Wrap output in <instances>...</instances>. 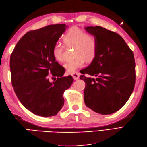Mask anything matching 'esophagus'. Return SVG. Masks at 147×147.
I'll return each instance as SVG.
<instances>
[{"label": "esophagus", "mask_w": 147, "mask_h": 147, "mask_svg": "<svg viewBox=\"0 0 147 147\" xmlns=\"http://www.w3.org/2000/svg\"><path fill=\"white\" fill-rule=\"evenodd\" d=\"M72 76L74 78V80H78L80 78V73H78V72H74L71 74Z\"/></svg>", "instance_id": "1"}]
</instances>
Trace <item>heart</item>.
Here are the masks:
<instances>
[{
	"label": "heart",
	"instance_id": "b5f03b06",
	"mask_svg": "<svg viewBox=\"0 0 147 147\" xmlns=\"http://www.w3.org/2000/svg\"><path fill=\"white\" fill-rule=\"evenodd\" d=\"M64 45L69 47H73L74 57L64 64L67 72L74 73L84 66L86 61L90 62L95 57L97 52V41L92 34L85 33V31L77 27H73L64 35ZM52 55L55 61H64V46L57 43L52 49Z\"/></svg>",
	"mask_w": 147,
	"mask_h": 147
}]
</instances>
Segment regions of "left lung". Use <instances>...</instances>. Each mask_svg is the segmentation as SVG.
Returning <instances> with one entry per match:
<instances>
[{
  "label": "left lung",
  "instance_id": "8db88e82",
  "mask_svg": "<svg viewBox=\"0 0 147 147\" xmlns=\"http://www.w3.org/2000/svg\"><path fill=\"white\" fill-rule=\"evenodd\" d=\"M85 28L96 38L97 52L89 66L82 70L80 79L86 83L84 101L95 112L111 114L123 107L133 93L136 80L133 52L115 32L98 26Z\"/></svg>",
  "mask_w": 147,
  "mask_h": 147
}]
</instances>
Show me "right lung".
I'll return each instance as SVG.
<instances>
[{"label":"right lung","mask_w":147,"mask_h":147,"mask_svg":"<svg viewBox=\"0 0 147 147\" xmlns=\"http://www.w3.org/2000/svg\"><path fill=\"white\" fill-rule=\"evenodd\" d=\"M66 28L64 24H51L30 31L11 55V82L16 95L24 107L40 116L57 115L64 104L63 93L73 82L71 75L63 76L64 68L52 55L53 47Z\"/></svg>","instance_id":"right-lung-1"}]
</instances>
